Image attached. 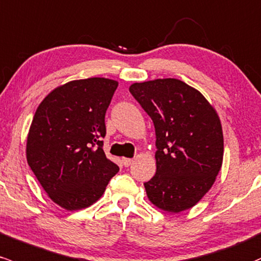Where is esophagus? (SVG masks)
<instances>
[{"label":"esophagus","mask_w":261,"mask_h":261,"mask_svg":"<svg viewBox=\"0 0 261 261\" xmlns=\"http://www.w3.org/2000/svg\"><path fill=\"white\" fill-rule=\"evenodd\" d=\"M133 162H134L133 159H125V157L122 159V165H124L125 167H128V166H130Z\"/></svg>","instance_id":"1"}]
</instances>
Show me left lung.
Returning <instances> with one entry per match:
<instances>
[{
  "mask_svg": "<svg viewBox=\"0 0 261 261\" xmlns=\"http://www.w3.org/2000/svg\"><path fill=\"white\" fill-rule=\"evenodd\" d=\"M130 93L148 114L156 133V174L145 182L160 210H190L211 190L223 162V131L207 99L178 79L135 83Z\"/></svg>",
  "mask_w": 261,
  "mask_h": 261,
  "instance_id": "obj_1",
  "label": "left lung"
}]
</instances>
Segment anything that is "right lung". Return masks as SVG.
Returning a JSON list of instances; mask_svg holds the SVG:
<instances>
[{
	"label": "right lung",
	"instance_id": "right-lung-1",
	"mask_svg": "<svg viewBox=\"0 0 261 261\" xmlns=\"http://www.w3.org/2000/svg\"><path fill=\"white\" fill-rule=\"evenodd\" d=\"M119 83L73 80L37 108L27 137V162L49 198L67 211L95 203L119 172L102 150L105 114Z\"/></svg>",
	"mask_w": 261,
	"mask_h": 261
}]
</instances>
